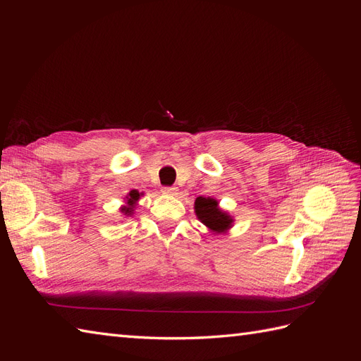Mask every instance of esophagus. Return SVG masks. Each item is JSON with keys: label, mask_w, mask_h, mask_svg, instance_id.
<instances>
[{"label": "esophagus", "mask_w": 361, "mask_h": 361, "mask_svg": "<svg viewBox=\"0 0 361 361\" xmlns=\"http://www.w3.org/2000/svg\"><path fill=\"white\" fill-rule=\"evenodd\" d=\"M162 192L167 194V195H176L178 190L174 188V187H164V188H162Z\"/></svg>", "instance_id": "1"}]
</instances>
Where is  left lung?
Listing matches in <instances>:
<instances>
[{
  "label": "left lung",
  "instance_id": "1",
  "mask_svg": "<svg viewBox=\"0 0 361 361\" xmlns=\"http://www.w3.org/2000/svg\"><path fill=\"white\" fill-rule=\"evenodd\" d=\"M195 215L214 233H226L233 224V218L221 211L212 197H197L194 203Z\"/></svg>",
  "mask_w": 361,
  "mask_h": 361
}]
</instances>
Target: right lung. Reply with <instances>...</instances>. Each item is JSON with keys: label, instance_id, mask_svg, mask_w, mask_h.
Wrapping results in <instances>:
<instances>
[{"label": "right lung", "instance_id": "add662e5", "mask_svg": "<svg viewBox=\"0 0 361 361\" xmlns=\"http://www.w3.org/2000/svg\"><path fill=\"white\" fill-rule=\"evenodd\" d=\"M141 192H138L137 190H133V191H129V194L126 195V206H122V211L125 215H133L134 214V207H135V204H137V202L140 200V197H141Z\"/></svg>", "mask_w": 361, "mask_h": 361}]
</instances>
